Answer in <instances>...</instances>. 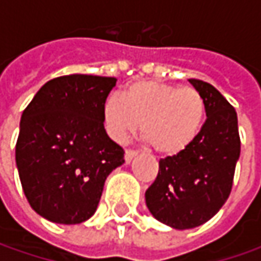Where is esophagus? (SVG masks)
Segmentation results:
<instances>
[{
	"label": "esophagus",
	"instance_id": "34e87169",
	"mask_svg": "<svg viewBox=\"0 0 261 261\" xmlns=\"http://www.w3.org/2000/svg\"><path fill=\"white\" fill-rule=\"evenodd\" d=\"M138 152H136L135 149H126L125 151V161L126 163H130L132 161V158L136 155Z\"/></svg>",
	"mask_w": 261,
	"mask_h": 261
}]
</instances>
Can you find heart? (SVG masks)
<instances>
[{"label": "heart", "instance_id": "heart-1", "mask_svg": "<svg viewBox=\"0 0 261 261\" xmlns=\"http://www.w3.org/2000/svg\"><path fill=\"white\" fill-rule=\"evenodd\" d=\"M205 119V100L193 87H175L160 81H135L123 95L112 94L103 106L109 136L123 141L141 134L158 154L173 155L192 144Z\"/></svg>", "mask_w": 261, "mask_h": 261}]
</instances>
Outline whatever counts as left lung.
<instances>
[{
    "label": "left lung",
    "mask_w": 261,
    "mask_h": 261,
    "mask_svg": "<svg viewBox=\"0 0 261 261\" xmlns=\"http://www.w3.org/2000/svg\"><path fill=\"white\" fill-rule=\"evenodd\" d=\"M189 81L205 100V123L187 148L160 160L145 192L149 212L175 229L202 225L218 214L231 193L241 151L236 109L209 83Z\"/></svg>",
    "instance_id": "left-lung-1"
}]
</instances>
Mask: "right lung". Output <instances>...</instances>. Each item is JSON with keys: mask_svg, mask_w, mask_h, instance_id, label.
I'll list each match as a JSON object with an SVG mask.
<instances>
[{"mask_svg": "<svg viewBox=\"0 0 261 261\" xmlns=\"http://www.w3.org/2000/svg\"><path fill=\"white\" fill-rule=\"evenodd\" d=\"M115 76L72 74L42 87L21 115L15 163L30 206L56 224H81L100 202L107 175L125 163L106 134L103 106Z\"/></svg>", "mask_w": 261, "mask_h": 261, "instance_id": "right-lung-1", "label": "right lung"}]
</instances>
